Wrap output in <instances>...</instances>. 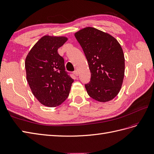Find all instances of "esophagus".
Masks as SVG:
<instances>
[{
  "instance_id": "esophagus-1",
  "label": "esophagus",
  "mask_w": 154,
  "mask_h": 154,
  "mask_svg": "<svg viewBox=\"0 0 154 154\" xmlns=\"http://www.w3.org/2000/svg\"><path fill=\"white\" fill-rule=\"evenodd\" d=\"M73 74L75 75V76H78V72H77V70H75V72H73Z\"/></svg>"
}]
</instances>
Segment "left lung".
<instances>
[{
    "label": "left lung",
    "instance_id": "1",
    "mask_svg": "<svg viewBox=\"0 0 154 154\" xmlns=\"http://www.w3.org/2000/svg\"><path fill=\"white\" fill-rule=\"evenodd\" d=\"M87 59L91 78L85 88L90 97L100 102L114 99L121 89L125 72L123 50L116 39L93 27L75 33Z\"/></svg>",
    "mask_w": 154,
    "mask_h": 154
}]
</instances>
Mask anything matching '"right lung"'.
Returning <instances> with one entry per match:
<instances>
[{
	"instance_id": "obj_1",
	"label": "right lung",
	"mask_w": 154,
	"mask_h": 154,
	"mask_svg": "<svg viewBox=\"0 0 154 154\" xmlns=\"http://www.w3.org/2000/svg\"><path fill=\"white\" fill-rule=\"evenodd\" d=\"M67 40L65 36H43L25 59L26 80L31 91L47 107L61 105L68 97L73 82L65 72L64 58L58 53Z\"/></svg>"
}]
</instances>
